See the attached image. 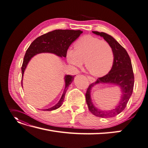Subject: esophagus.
Segmentation results:
<instances>
[{
  "instance_id": "1",
  "label": "esophagus",
  "mask_w": 148,
  "mask_h": 148,
  "mask_svg": "<svg viewBox=\"0 0 148 148\" xmlns=\"http://www.w3.org/2000/svg\"><path fill=\"white\" fill-rule=\"evenodd\" d=\"M88 79H89V81H90V83H94L96 82V79L92 77H90V76H88Z\"/></svg>"
}]
</instances>
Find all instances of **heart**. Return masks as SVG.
Returning <instances> with one entry per match:
<instances>
[{
	"mask_svg": "<svg viewBox=\"0 0 148 148\" xmlns=\"http://www.w3.org/2000/svg\"><path fill=\"white\" fill-rule=\"evenodd\" d=\"M74 48L67 52V60L71 65L80 67L84 62L86 69L96 77L104 76L111 71L114 52L108 42L86 36L75 43Z\"/></svg>",
	"mask_w": 148,
	"mask_h": 148,
	"instance_id": "1",
	"label": "heart"
}]
</instances>
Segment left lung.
Listing matches in <instances>:
<instances>
[{
    "label": "left lung",
    "instance_id": "left-lung-1",
    "mask_svg": "<svg viewBox=\"0 0 148 148\" xmlns=\"http://www.w3.org/2000/svg\"><path fill=\"white\" fill-rule=\"evenodd\" d=\"M94 34L100 36L110 44L114 52L113 66L109 73L99 77L89 85L86 93V103L89 111L96 116L109 118L114 117L124 111L133 91L134 77L131 59L127 51L111 36L104 32L92 31ZM111 84L119 86L121 90V98L116 106L110 110H102L96 107L91 99V90L97 84Z\"/></svg>",
    "mask_w": 148,
    "mask_h": 148
}]
</instances>
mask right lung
I'll list each match as a JSON object with an SVG mask.
<instances>
[{
  "instance_id": "obj_1",
  "label": "right lung",
  "mask_w": 148,
  "mask_h": 148,
  "mask_svg": "<svg viewBox=\"0 0 148 148\" xmlns=\"http://www.w3.org/2000/svg\"><path fill=\"white\" fill-rule=\"evenodd\" d=\"M82 33L81 31L74 30H54L40 36L34 40L27 49L24 56L22 66V77L23 78L24 72L30 60L34 56L40 53H51L60 58H66L68 48L74 41L76 40ZM75 75H65L64 82L65 88L60 100L54 106L43 111H53L61 106L65 97L68 87L74 81Z\"/></svg>"
}]
</instances>
